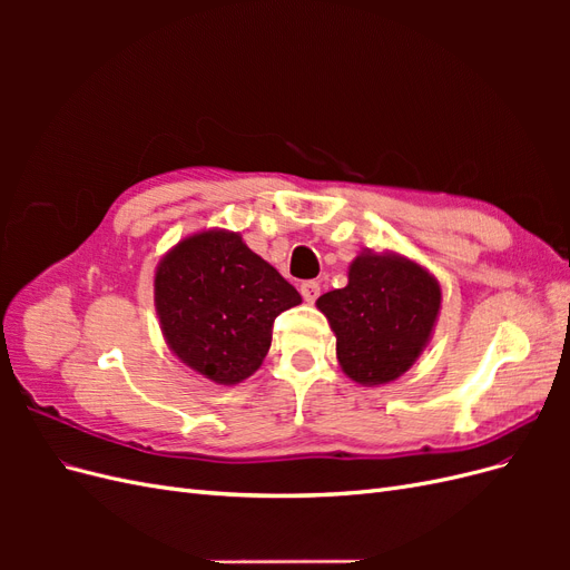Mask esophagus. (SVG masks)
Masks as SVG:
<instances>
[{"label":"esophagus","mask_w":570,"mask_h":570,"mask_svg":"<svg viewBox=\"0 0 570 570\" xmlns=\"http://www.w3.org/2000/svg\"><path fill=\"white\" fill-rule=\"evenodd\" d=\"M299 292H302V297H304V302H308V304H314V302L318 299V295H321V285H318L316 281H304V283L299 285Z\"/></svg>","instance_id":"esophagus-1"}]
</instances>
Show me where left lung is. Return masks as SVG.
Segmentation results:
<instances>
[{
    "mask_svg": "<svg viewBox=\"0 0 570 570\" xmlns=\"http://www.w3.org/2000/svg\"><path fill=\"white\" fill-rule=\"evenodd\" d=\"M440 297L438 281L413 262L361 254L347 287L325 292L316 304L337 337L342 371L361 385H383L423 352Z\"/></svg>",
    "mask_w": 570,
    "mask_h": 570,
    "instance_id": "8db88e82",
    "label": "left lung"
}]
</instances>
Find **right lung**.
<instances>
[{
  "label": "right lung",
  "mask_w": 570,
  "mask_h": 570,
  "mask_svg": "<svg viewBox=\"0 0 570 570\" xmlns=\"http://www.w3.org/2000/svg\"><path fill=\"white\" fill-rule=\"evenodd\" d=\"M154 295L168 347L220 385L262 366L275 318L302 302L243 237L223 230L183 239L159 264Z\"/></svg>",
  "instance_id": "add662e5"
}]
</instances>
